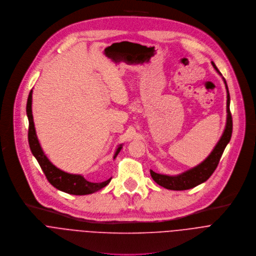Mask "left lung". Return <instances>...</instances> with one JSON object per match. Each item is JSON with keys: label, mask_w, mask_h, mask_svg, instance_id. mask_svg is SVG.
<instances>
[{"label": "left lung", "mask_w": 256, "mask_h": 256, "mask_svg": "<svg viewBox=\"0 0 256 256\" xmlns=\"http://www.w3.org/2000/svg\"><path fill=\"white\" fill-rule=\"evenodd\" d=\"M213 66L215 70L220 74L219 70L215 66L214 62H212ZM223 80L225 82L226 88H227V123H226V128L224 130V133L215 146L214 150L211 152V154L204 160L198 166L182 174L176 176H164V174H156L153 170H150L151 178H153L158 184L168 188V190H188L192 188H194L198 186L200 184L206 182L215 172L217 168L220 158L223 154V152L225 150V147L229 143L232 135V128H233V122H232V116L230 112V94L228 90V86L226 82V80L223 78Z\"/></svg>", "instance_id": "left-lung-1"}]
</instances>
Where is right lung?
<instances>
[{
  "label": "right lung",
  "mask_w": 256,
  "mask_h": 256,
  "mask_svg": "<svg viewBox=\"0 0 256 256\" xmlns=\"http://www.w3.org/2000/svg\"><path fill=\"white\" fill-rule=\"evenodd\" d=\"M31 105H32V90L29 92L28 100H27V106H26L27 117L29 120L28 142H29V146H30L32 154L37 160L47 180L58 190H62L68 194H76V196L92 194V192H98L100 188H103L104 186H106L111 182L112 178L103 182H88L84 176H82L80 174H68V172H64L58 170L56 166H54L49 162V160L46 158L44 152L42 151L41 146H40L39 141L36 136ZM121 148H122V146L120 145L115 153L114 158H116Z\"/></svg>",
  "instance_id": "add662e5"
}]
</instances>
